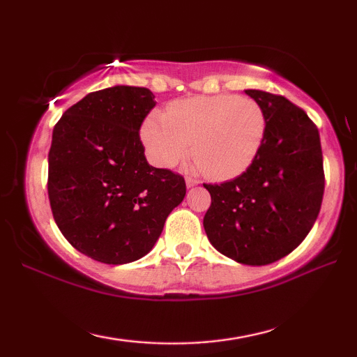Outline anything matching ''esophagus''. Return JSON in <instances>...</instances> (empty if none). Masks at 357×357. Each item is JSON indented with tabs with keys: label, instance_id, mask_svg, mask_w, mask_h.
<instances>
[{
	"label": "esophagus",
	"instance_id": "esophagus-1",
	"mask_svg": "<svg viewBox=\"0 0 357 357\" xmlns=\"http://www.w3.org/2000/svg\"><path fill=\"white\" fill-rule=\"evenodd\" d=\"M197 184H198L197 179H192V178H187L185 179V185L189 187V189H190V187H193V185H197Z\"/></svg>",
	"mask_w": 357,
	"mask_h": 357
}]
</instances>
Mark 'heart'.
<instances>
[{
    "label": "heart",
    "mask_w": 357,
    "mask_h": 357,
    "mask_svg": "<svg viewBox=\"0 0 357 357\" xmlns=\"http://www.w3.org/2000/svg\"><path fill=\"white\" fill-rule=\"evenodd\" d=\"M266 116L257 100L233 94L202 96L173 102L165 114L143 123L142 140L154 165L173 168L189 154L193 168L213 179L243 174L261 149Z\"/></svg>",
    "instance_id": "b5f03b06"
}]
</instances>
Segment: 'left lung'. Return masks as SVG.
I'll use <instances>...</instances> for the list:
<instances>
[{
  "label": "left lung",
  "instance_id": "obj_1",
  "mask_svg": "<svg viewBox=\"0 0 357 357\" xmlns=\"http://www.w3.org/2000/svg\"><path fill=\"white\" fill-rule=\"evenodd\" d=\"M245 94L264 112V142L238 178L203 184L211 193L203 227L225 257L264 266L291 253L315 223L324 193L323 153L317 126L302 108L259 89Z\"/></svg>",
  "mask_w": 357,
  "mask_h": 357
}]
</instances>
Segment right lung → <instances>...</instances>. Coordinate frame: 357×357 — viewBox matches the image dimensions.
<instances>
[{"label":"right lung","mask_w":357,"mask_h":357,"mask_svg":"<svg viewBox=\"0 0 357 357\" xmlns=\"http://www.w3.org/2000/svg\"><path fill=\"white\" fill-rule=\"evenodd\" d=\"M155 107L148 88L94 91L64 112L48 153V200L59 231L83 255L126 264L153 249L185 181L144 157L140 128Z\"/></svg>","instance_id":"1"}]
</instances>
